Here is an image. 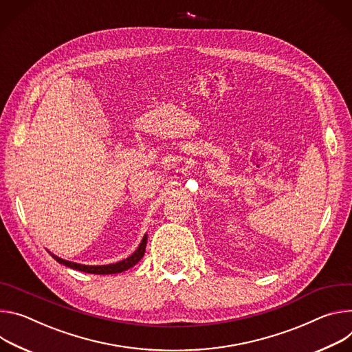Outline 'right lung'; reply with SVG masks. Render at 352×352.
<instances>
[{"instance_id":"add662e5","label":"right lung","mask_w":352,"mask_h":352,"mask_svg":"<svg viewBox=\"0 0 352 352\" xmlns=\"http://www.w3.org/2000/svg\"><path fill=\"white\" fill-rule=\"evenodd\" d=\"M146 241H148V235H144L140 246L137 248V250L129 256L127 258L122 260V261H117V263H113V264H104V265H85V264H78V263H72V261H68V260H64L61 257H57L56 254L49 253L52 254V257L58 261L60 264H64L69 268H74V270H78V271H84V272H91V274H117V272H123L129 268H131L133 265H135L142 257H144V253H145V248H146Z\"/></svg>"}]
</instances>
